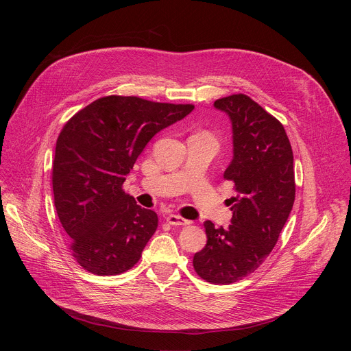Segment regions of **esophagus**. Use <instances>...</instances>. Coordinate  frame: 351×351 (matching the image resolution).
Masks as SVG:
<instances>
[{"label":"esophagus","mask_w":351,"mask_h":351,"mask_svg":"<svg viewBox=\"0 0 351 351\" xmlns=\"http://www.w3.org/2000/svg\"><path fill=\"white\" fill-rule=\"evenodd\" d=\"M167 222H168L169 225H183V226L191 223V221L184 219V218H182V217H179V215H173V214H171V215L167 217Z\"/></svg>","instance_id":"1"}]
</instances>
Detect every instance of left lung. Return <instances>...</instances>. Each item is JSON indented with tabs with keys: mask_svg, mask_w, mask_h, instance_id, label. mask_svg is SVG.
Wrapping results in <instances>:
<instances>
[{
	"mask_svg": "<svg viewBox=\"0 0 351 351\" xmlns=\"http://www.w3.org/2000/svg\"><path fill=\"white\" fill-rule=\"evenodd\" d=\"M214 107L232 123L233 158L223 178L234 183L229 228L206 221V247L193 267L211 283H233L269 256L293 208L295 184L291 145L282 123L252 98L233 94Z\"/></svg>",
	"mask_w": 351,
	"mask_h": 351,
	"instance_id": "8db88e82",
	"label": "left lung"
}]
</instances>
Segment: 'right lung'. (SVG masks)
Wrapping results in <instances>:
<instances>
[{"label":"right lung","mask_w":351,"mask_h":351,"mask_svg":"<svg viewBox=\"0 0 351 351\" xmlns=\"http://www.w3.org/2000/svg\"><path fill=\"white\" fill-rule=\"evenodd\" d=\"M193 110L108 95L61 130L53 164L54 203L73 257L86 271L119 275L140 260L158 217L137 206L122 184L147 143Z\"/></svg>","instance_id":"right-lung-1"}]
</instances>
